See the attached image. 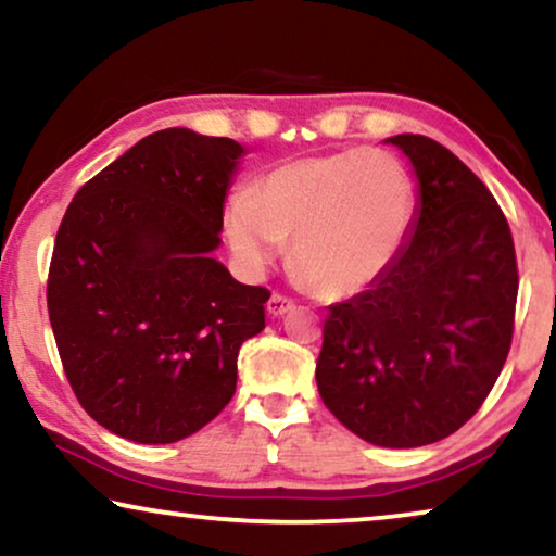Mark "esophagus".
Masks as SVG:
<instances>
[{
	"label": "esophagus",
	"mask_w": 556,
	"mask_h": 556,
	"mask_svg": "<svg viewBox=\"0 0 556 556\" xmlns=\"http://www.w3.org/2000/svg\"><path fill=\"white\" fill-rule=\"evenodd\" d=\"M291 308H293V301L286 299V295H280V293H273L268 303H265V311H268L270 316H283Z\"/></svg>",
	"instance_id": "34e87169"
}]
</instances>
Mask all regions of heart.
<instances>
[{
    "instance_id": "b5f03b06",
    "label": "heart",
    "mask_w": 556,
    "mask_h": 556,
    "mask_svg": "<svg viewBox=\"0 0 556 556\" xmlns=\"http://www.w3.org/2000/svg\"><path fill=\"white\" fill-rule=\"evenodd\" d=\"M415 219V185L397 156L346 149L265 172L225 210L235 261L261 276L291 242V265L324 299H346L390 268Z\"/></svg>"
}]
</instances>
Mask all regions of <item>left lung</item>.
<instances>
[{
    "instance_id": "left-lung-1",
    "label": "left lung",
    "mask_w": 556,
    "mask_h": 556,
    "mask_svg": "<svg viewBox=\"0 0 556 556\" xmlns=\"http://www.w3.org/2000/svg\"><path fill=\"white\" fill-rule=\"evenodd\" d=\"M384 141L413 164L415 219L390 268L329 308L316 384L354 435L420 447L453 435L496 384L519 273L504 212L453 151L417 134Z\"/></svg>"
}]
</instances>
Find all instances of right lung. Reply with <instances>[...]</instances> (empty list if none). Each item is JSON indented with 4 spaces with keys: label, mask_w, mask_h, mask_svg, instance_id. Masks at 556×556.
Instances as JSON below:
<instances>
[{
    "label": "right lung",
    "mask_w": 556,
    "mask_h": 556,
    "mask_svg": "<svg viewBox=\"0 0 556 556\" xmlns=\"http://www.w3.org/2000/svg\"><path fill=\"white\" fill-rule=\"evenodd\" d=\"M245 147L189 128L141 139L60 223L48 311L67 382L105 430L177 443L223 413L270 293L212 253Z\"/></svg>",
    "instance_id": "1"
}]
</instances>
